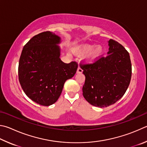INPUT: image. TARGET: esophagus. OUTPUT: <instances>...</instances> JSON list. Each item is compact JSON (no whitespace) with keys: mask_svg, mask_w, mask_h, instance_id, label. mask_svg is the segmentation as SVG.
Returning a JSON list of instances; mask_svg holds the SVG:
<instances>
[{"mask_svg":"<svg viewBox=\"0 0 147 147\" xmlns=\"http://www.w3.org/2000/svg\"><path fill=\"white\" fill-rule=\"evenodd\" d=\"M82 72H83V69L79 67L78 68V69H77L76 73H82Z\"/></svg>","mask_w":147,"mask_h":147,"instance_id":"obj_1","label":"esophagus"}]
</instances>
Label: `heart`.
Returning <instances> with one entry per match:
<instances>
[{
	"mask_svg": "<svg viewBox=\"0 0 147 147\" xmlns=\"http://www.w3.org/2000/svg\"><path fill=\"white\" fill-rule=\"evenodd\" d=\"M103 47L101 45L84 44L80 47L77 50V54L80 57L86 56L85 61L87 63H93L99 59L103 55Z\"/></svg>",
	"mask_w": 147,
	"mask_h": 147,
	"instance_id": "1",
	"label": "heart"
}]
</instances>
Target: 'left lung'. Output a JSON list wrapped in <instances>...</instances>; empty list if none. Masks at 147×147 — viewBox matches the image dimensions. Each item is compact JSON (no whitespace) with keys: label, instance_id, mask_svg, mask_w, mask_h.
<instances>
[{"label":"left lung","instance_id":"8db88e82","mask_svg":"<svg viewBox=\"0 0 147 147\" xmlns=\"http://www.w3.org/2000/svg\"><path fill=\"white\" fill-rule=\"evenodd\" d=\"M107 56L91 64L80 65L85 76L83 96L98 107H107L118 101L126 92L132 75L129 53L114 40L108 41Z\"/></svg>","mask_w":147,"mask_h":147}]
</instances>
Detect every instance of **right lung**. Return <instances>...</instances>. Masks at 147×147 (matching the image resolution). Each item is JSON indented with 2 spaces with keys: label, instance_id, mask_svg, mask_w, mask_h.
<instances>
[{
  "label": "right lung",
  "instance_id": "obj_1",
  "mask_svg": "<svg viewBox=\"0 0 147 147\" xmlns=\"http://www.w3.org/2000/svg\"><path fill=\"white\" fill-rule=\"evenodd\" d=\"M61 38L50 31L34 36L24 47L18 63V80L24 92L44 106L55 103L67 80L75 74L78 64L60 59Z\"/></svg>",
  "mask_w": 147,
  "mask_h": 147
}]
</instances>
